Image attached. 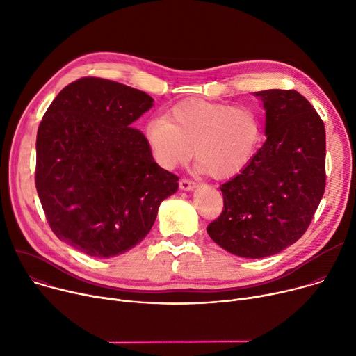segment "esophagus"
Wrapping results in <instances>:
<instances>
[{"label":"esophagus","instance_id":"34e87169","mask_svg":"<svg viewBox=\"0 0 356 356\" xmlns=\"http://www.w3.org/2000/svg\"><path fill=\"white\" fill-rule=\"evenodd\" d=\"M179 186L184 191H193L197 186V182L193 179H188V178H182L179 179Z\"/></svg>","mask_w":356,"mask_h":356}]
</instances>
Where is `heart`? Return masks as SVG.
<instances>
[{"label": "heart", "mask_w": 356, "mask_h": 356, "mask_svg": "<svg viewBox=\"0 0 356 356\" xmlns=\"http://www.w3.org/2000/svg\"><path fill=\"white\" fill-rule=\"evenodd\" d=\"M148 145L162 167L174 168L194 156L213 179H228L247 168L261 140L262 121L248 105L188 99L145 127Z\"/></svg>", "instance_id": "heart-1"}]
</instances>
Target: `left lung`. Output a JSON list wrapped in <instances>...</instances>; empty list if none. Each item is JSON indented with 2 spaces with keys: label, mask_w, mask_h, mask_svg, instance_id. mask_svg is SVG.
<instances>
[{
  "label": "left lung",
  "mask_w": 356,
  "mask_h": 356,
  "mask_svg": "<svg viewBox=\"0 0 356 356\" xmlns=\"http://www.w3.org/2000/svg\"><path fill=\"white\" fill-rule=\"evenodd\" d=\"M264 101L266 141L250 165L222 184L224 209L208 235L228 252L264 258L308 229L325 193V125L295 90L255 92Z\"/></svg>",
  "instance_id": "8db88e82"
}]
</instances>
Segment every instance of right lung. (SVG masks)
I'll return each instance as SVG.
<instances>
[{
  "label": "right lung",
  "instance_id": "right-lung-1",
  "mask_svg": "<svg viewBox=\"0 0 356 356\" xmlns=\"http://www.w3.org/2000/svg\"><path fill=\"white\" fill-rule=\"evenodd\" d=\"M144 91L97 76L68 84L37 132V193L52 232L95 258L121 255L149 232L159 204L178 189L143 132Z\"/></svg>",
  "mask_w": 356,
  "mask_h": 356
}]
</instances>
